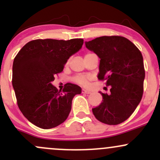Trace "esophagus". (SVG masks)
<instances>
[{"mask_svg":"<svg viewBox=\"0 0 160 160\" xmlns=\"http://www.w3.org/2000/svg\"><path fill=\"white\" fill-rule=\"evenodd\" d=\"M82 93H90V90L83 89V90H82Z\"/></svg>","mask_w":160,"mask_h":160,"instance_id":"obj_1","label":"esophagus"}]
</instances>
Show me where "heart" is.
I'll return each mask as SVG.
<instances>
[{
  "mask_svg": "<svg viewBox=\"0 0 160 160\" xmlns=\"http://www.w3.org/2000/svg\"><path fill=\"white\" fill-rule=\"evenodd\" d=\"M73 80L74 82L82 85V86L87 87L88 84H89V80H88V77H85V76L83 75L77 76L76 77H74Z\"/></svg>",
  "mask_w": 160,
  "mask_h": 160,
  "instance_id": "b5f03b06",
  "label": "heart"
}]
</instances>
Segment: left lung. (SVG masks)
Segmentation results:
<instances>
[{
    "label": "left lung",
    "instance_id": "8db88e82",
    "mask_svg": "<svg viewBox=\"0 0 160 160\" xmlns=\"http://www.w3.org/2000/svg\"><path fill=\"white\" fill-rule=\"evenodd\" d=\"M101 59L98 78L106 80L111 93H103L102 102L92 109L93 115L107 125H118L128 118L143 93L145 69L139 49L122 36H101L85 42Z\"/></svg>",
    "mask_w": 160,
    "mask_h": 160
}]
</instances>
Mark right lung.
I'll return each instance as SVG.
<instances>
[{"mask_svg":"<svg viewBox=\"0 0 160 160\" xmlns=\"http://www.w3.org/2000/svg\"><path fill=\"white\" fill-rule=\"evenodd\" d=\"M82 38L32 40L15 56L12 85L23 115L38 128H55L66 121L76 94L81 88L67 83L62 90L52 84L72 55L81 49Z\"/></svg>","mask_w":160,"mask_h":160,"instance_id":"obj_1","label":"right lung"}]
</instances>
